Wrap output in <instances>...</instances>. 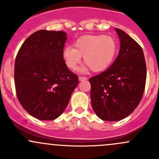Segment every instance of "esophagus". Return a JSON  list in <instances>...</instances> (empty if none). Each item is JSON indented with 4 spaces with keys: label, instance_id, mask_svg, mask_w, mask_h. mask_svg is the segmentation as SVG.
I'll return each mask as SVG.
<instances>
[{
    "label": "esophagus",
    "instance_id": "34e87169",
    "mask_svg": "<svg viewBox=\"0 0 159 159\" xmlns=\"http://www.w3.org/2000/svg\"><path fill=\"white\" fill-rule=\"evenodd\" d=\"M86 79H87V78H85V77H81V76H79V77H78V80H79L80 81H85Z\"/></svg>",
    "mask_w": 159,
    "mask_h": 159
}]
</instances>
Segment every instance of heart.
Returning <instances> with one entry per match:
<instances>
[{
    "instance_id": "1",
    "label": "heart",
    "mask_w": 159,
    "mask_h": 159,
    "mask_svg": "<svg viewBox=\"0 0 159 159\" xmlns=\"http://www.w3.org/2000/svg\"><path fill=\"white\" fill-rule=\"evenodd\" d=\"M74 47H66L62 51L65 65L70 70L76 69L84 57L87 67L82 70L91 68L94 72L104 71L111 65L118 51L116 40L109 35H83L75 41Z\"/></svg>"
}]
</instances>
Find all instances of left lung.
I'll return each mask as SVG.
<instances>
[{"instance_id": "8db88e82", "label": "left lung", "mask_w": 159, "mask_h": 159, "mask_svg": "<svg viewBox=\"0 0 159 159\" xmlns=\"http://www.w3.org/2000/svg\"><path fill=\"white\" fill-rule=\"evenodd\" d=\"M120 39L118 57L109 68L89 79L91 106L103 121H117L131 115L143 96L146 64L141 46L115 28Z\"/></svg>"}]
</instances>
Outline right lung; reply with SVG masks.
Segmentation results:
<instances>
[{
	"label": "right lung",
	"mask_w": 159,
	"mask_h": 159,
	"mask_svg": "<svg viewBox=\"0 0 159 159\" xmlns=\"http://www.w3.org/2000/svg\"><path fill=\"white\" fill-rule=\"evenodd\" d=\"M67 34L40 30L25 41L14 64V83L19 102L34 118H58L69 103L78 78L62 57Z\"/></svg>",
	"instance_id": "obj_1"
}]
</instances>
